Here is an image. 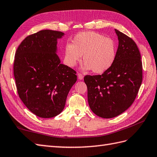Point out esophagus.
Masks as SVG:
<instances>
[{"label": "esophagus", "mask_w": 157, "mask_h": 157, "mask_svg": "<svg viewBox=\"0 0 157 157\" xmlns=\"http://www.w3.org/2000/svg\"><path fill=\"white\" fill-rule=\"evenodd\" d=\"M78 79H80V80H82L83 79H84V75L81 73H78Z\"/></svg>", "instance_id": "obj_1"}]
</instances>
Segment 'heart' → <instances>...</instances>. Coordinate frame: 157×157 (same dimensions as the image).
<instances>
[{
	"instance_id": "b5f03b06",
	"label": "heart",
	"mask_w": 157,
	"mask_h": 157,
	"mask_svg": "<svg viewBox=\"0 0 157 157\" xmlns=\"http://www.w3.org/2000/svg\"><path fill=\"white\" fill-rule=\"evenodd\" d=\"M83 55L84 70L102 73L108 70L116 58V46L112 39L94 32L77 34L72 43L65 46V61L70 67L80 61Z\"/></svg>"
}]
</instances>
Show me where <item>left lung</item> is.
Listing matches in <instances>:
<instances>
[{
    "mask_svg": "<svg viewBox=\"0 0 157 157\" xmlns=\"http://www.w3.org/2000/svg\"><path fill=\"white\" fill-rule=\"evenodd\" d=\"M116 58L108 70L98 75H86L90 108L102 118H113L134 102L142 81V64L135 42L117 29Z\"/></svg>",
    "mask_w": 157,
    "mask_h": 157,
    "instance_id": "8db88e82",
    "label": "left lung"
}]
</instances>
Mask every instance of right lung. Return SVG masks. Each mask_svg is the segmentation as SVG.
<instances>
[{
  "mask_svg": "<svg viewBox=\"0 0 157 157\" xmlns=\"http://www.w3.org/2000/svg\"><path fill=\"white\" fill-rule=\"evenodd\" d=\"M64 33L44 29L28 36L17 49L13 71L19 98L36 116L51 118L65 107L76 72L61 63L57 40Z\"/></svg>",
  "mask_w": 157,
  "mask_h": 157,
  "instance_id": "obj_1",
  "label": "right lung"
}]
</instances>
